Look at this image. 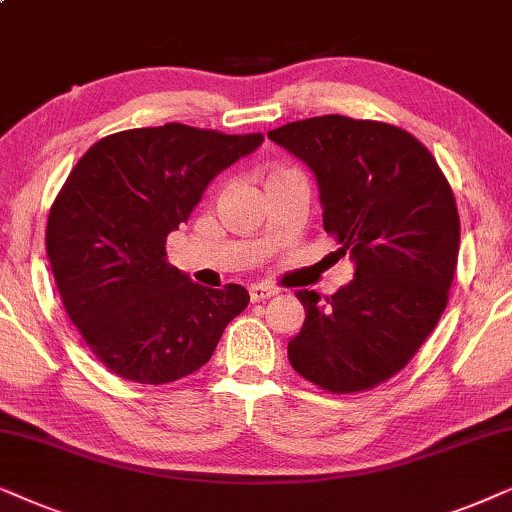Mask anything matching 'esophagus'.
Here are the masks:
<instances>
[{
    "label": "esophagus",
    "instance_id": "obj_1",
    "mask_svg": "<svg viewBox=\"0 0 512 512\" xmlns=\"http://www.w3.org/2000/svg\"><path fill=\"white\" fill-rule=\"evenodd\" d=\"M248 292L252 302H264V299L276 295V288H271V285H250Z\"/></svg>",
    "mask_w": 512,
    "mask_h": 512
}]
</instances>
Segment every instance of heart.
I'll use <instances>...</instances> for the list:
<instances>
[{
    "label": "heart",
    "mask_w": 512,
    "mask_h": 512,
    "mask_svg": "<svg viewBox=\"0 0 512 512\" xmlns=\"http://www.w3.org/2000/svg\"><path fill=\"white\" fill-rule=\"evenodd\" d=\"M274 173H281V170H274ZM274 173H271V175H274Z\"/></svg>",
    "instance_id": "obj_1"
}]
</instances>
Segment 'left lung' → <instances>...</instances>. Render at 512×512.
<instances>
[{
  "mask_svg": "<svg viewBox=\"0 0 512 512\" xmlns=\"http://www.w3.org/2000/svg\"><path fill=\"white\" fill-rule=\"evenodd\" d=\"M269 138L316 173L323 227L356 276L332 297L299 290L290 339L297 374L327 393H360L398 374L445 311L459 260V210L435 156L403 128L325 114Z\"/></svg>",
  "mask_w": 512,
  "mask_h": 512,
  "instance_id": "obj_1",
  "label": "left lung"
}]
</instances>
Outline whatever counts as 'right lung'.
Masks as SVG:
<instances>
[{
	"mask_svg": "<svg viewBox=\"0 0 512 512\" xmlns=\"http://www.w3.org/2000/svg\"><path fill=\"white\" fill-rule=\"evenodd\" d=\"M262 140L185 124L131 128L95 142L67 175L46 252L67 316L112 374L154 386L187 377L248 306L243 285L203 288L170 267L166 238L208 182Z\"/></svg>",
	"mask_w": 512,
	"mask_h": 512,
	"instance_id": "obj_1",
	"label": "right lung"
}]
</instances>
